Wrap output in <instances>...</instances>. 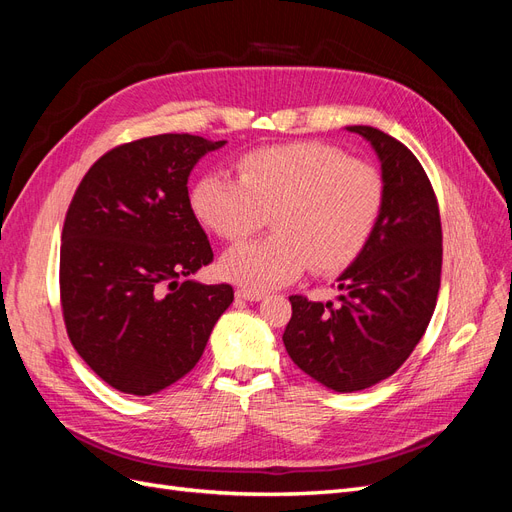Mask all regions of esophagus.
Segmentation results:
<instances>
[{"mask_svg":"<svg viewBox=\"0 0 512 512\" xmlns=\"http://www.w3.org/2000/svg\"><path fill=\"white\" fill-rule=\"evenodd\" d=\"M237 299H243V301H260L265 294L258 292V290H250V288H239L237 292Z\"/></svg>","mask_w":512,"mask_h":512,"instance_id":"1","label":"esophagus"}]
</instances>
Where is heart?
Wrapping results in <instances>:
<instances>
[{
  "label": "heart",
  "mask_w": 512,
  "mask_h": 512,
  "mask_svg": "<svg viewBox=\"0 0 512 512\" xmlns=\"http://www.w3.org/2000/svg\"><path fill=\"white\" fill-rule=\"evenodd\" d=\"M384 207L378 170L324 143H286L245 153L239 179L213 173L192 190L200 224L237 243L267 224L273 235L232 247L228 280L250 290L288 284L307 269H346L374 235Z\"/></svg>",
  "instance_id": "b5f03b06"
}]
</instances>
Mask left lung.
I'll list each match as a JSON object with an SVG mask.
<instances>
[{"instance_id": "8db88e82", "label": "left lung", "mask_w": 512, "mask_h": 512, "mask_svg": "<svg viewBox=\"0 0 512 512\" xmlns=\"http://www.w3.org/2000/svg\"><path fill=\"white\" fill-rule=\"evenodd\" d=\"M374 147L384 207L374 235L337 277L339 303L292 294L284 346L294 365L337 393L369 389L406 363L427 331L440 290L438 198L414 153L371 126H348Z\"/></svg>"}]
</instances>
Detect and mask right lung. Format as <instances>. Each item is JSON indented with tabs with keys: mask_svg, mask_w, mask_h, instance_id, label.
I'll list each match as a JSON object with an SVG mask.
<instances>
[{
	"mask_svg": "<svg viewBox=\"0 0 512 512\" xmlns=\"http://www.w3.org/2000/svg\"><path fill=\"white\" fill-rule=\"evenodd\" d=\"M224 143L158 134L119 145L72 196L61 232V312L74 350L121 393L153 395L188 374L235 299L230 284L190 280L213 250L188 177Z\"/></svg>",
	"mask_w": 512,
	"mask_h": 512,
	"instance_id": "add662e5",
	"label": "right lung"
}]
</instances>
